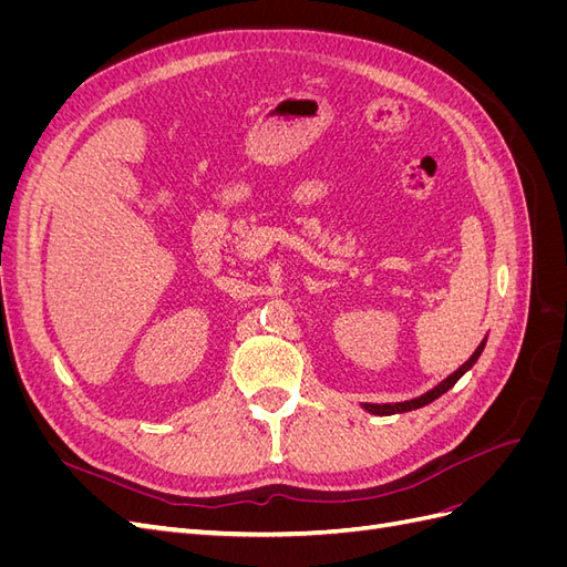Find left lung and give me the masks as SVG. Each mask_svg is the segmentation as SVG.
Returning a JSON list of instances; mask_svg holds the SVG:
<instances>
[{
  "label": "left lung",
  "instance_id": "left-lung-1",
  "mask_svg": "<svg viewBox=\"0 0 567 567\" xmlns=\"http://www.w3.org/2000/svg\"><path fill=\"white\" fill-rule=\"evenodd\" d=\"M483 350H485V340L480 342L477 346V350L471 354V359L466 364H461L452 375H447V379H444L440 385H435L433 390H427L425 394H421V398H416V400H409V402H394V404H364V409L369 411V414H375V416H390V414H404V411H411V409H421V406H425V404H431L433 400H437L440 394H444L447 392L463 373H466L475 362H477V357L483 354Z\"/></svg>",
  "mask_w": 567,
  "mask_h": 567
}]
</instances>
